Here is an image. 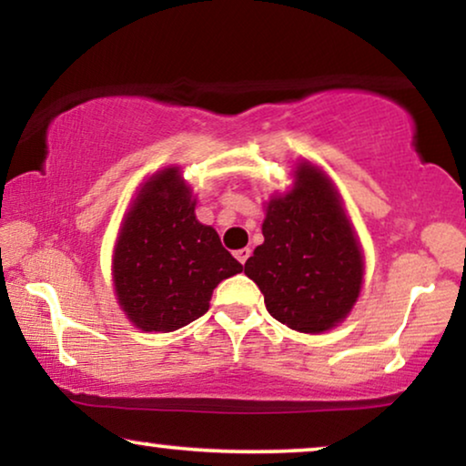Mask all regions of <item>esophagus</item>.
Wrapping results in <instances>:
<instances>
[{
    "mask_svg": "<svg viewBox=\"0 0 466 466\" xmlns=\"http://www.w3.org/2000/svg\"><path fill=\"white\" fill-rule=\"evenodd\" d=\"M250 252H252L250 248H241V250L235 252V258H238L241 265H246V260H248V257H250Z\"/></svg>",
    "mask_w": 466,
    "mask_h": 466,
    "instance_id": "1",
    "label": "esophagus"
}]
</instances>
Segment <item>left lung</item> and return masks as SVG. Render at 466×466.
<instances>
[{"instance_id": "1", "label": "left lung", "mask_w": 466, "mask_h": 466, "mask_svg": "<svg viewBox=\"0 0 466 466\" xmlns=\"http://www.w3.org/2000/svg\"><path fill=\"white\" fill-rule=\"evenodd\" d=\"M265 241L244 273L267 311L299 333H322L350 314L362 286V252L327 176L299 163L290 193L267 203Z\"/></svg>"}]
</instances>
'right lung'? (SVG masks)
<instances>
[{
  "instance_id": "obj_1",
  "label": "right lung",
  "mask_w": 466,
  "mask_h": 466,
  "mask_svg": "<svg viewBox=\"0 0 466 466\" xmlns=\"http://www.w3.org/2000/svg\"><path fill=\"white\" fill-rule=\"evenodd\" d=\"M241 263L212 227L195 216V199L177 167L144 184L114 248V289L127 318L142 330L169 333L206 314L222 279Z\"/></svg>"
}]
</instances>
